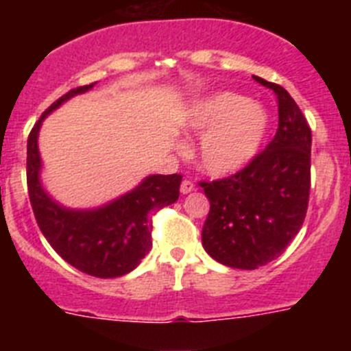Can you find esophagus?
<instances>
[{"label": "esophagus", "instance_id": "obj_1", "mask_svg": "<svg viewBox=\"0 0 351 351\" xmlns=\"http://www.w3.org/2000/svg\"><path fill=\"white\" fill-rule=\"evenodd\" d=\"M195 190V184L191 181H188V179H184V181L181 182V193L182 195H188L191 193V191Z\"/></svg>", "mask_w": 351, "mask_h": 351}]
</instances>
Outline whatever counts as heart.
<instances>
[{"label": "heart", "mask_w": 351, "mask_h": 351, "mask_svg": "<svg viewBox=\"0 0 351 351\" xmlns=\"http://www.w3.org/2000/svg\"><path fill=\"white\" fill-rule=\"evenodd\" d=\"M184 128L204 133L197 147L198 167L223 178L239 172L258 153L269 128L265 107L232 91H216L193 101Z\"/></svg>", "instance_id": "heart-1"}]
</instances>
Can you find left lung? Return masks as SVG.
<instances>
[{
	"instance_id": "obj_1",
	"label": "left lung",
	"mask_w": 351,
	"mask_h": 351,
	"mask_svg": "<svg viewBox=\"0 0 351 351\" xmlns=\"http://www.w3.org/2000/svg\"><path fill=\"white\" fill-rule=\"evenodd\" d=\"M278 95L280 125L265 151L241 172L202 182L210 209L204 250L226 267L253 271L287 250L302 226L311 186V130L290 93L255 77Z\"/></svg>"
}]
</instances>
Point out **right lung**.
I'll return each mask as SVG.
<instances>
[{
	"instance_id": "obj_1",
	"label": "right lung",
	"mask_w": 351,
	"mask_h": 351,
	"mask_svg": "<svg viewBox=\"0 0 351 351\" xmlns=\"http://www.w3.org/2000/svg\"><path fill=\"white\" fill-rule=\"evenodd\" d=\"M95 84L61 96L33 126L27 138V191L40 230L61 258L89 276L119 278L132 272L149 253L153 246L151 214L178 200L182 176H147L133 190L93 209H71L49 195L42 184L38 151L43 119Z\"/></svg>"
}]
</instances>
